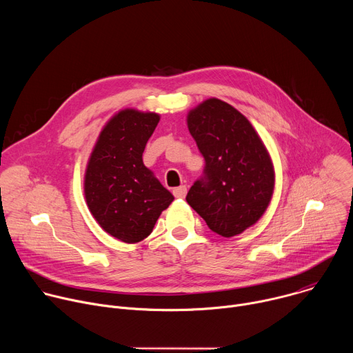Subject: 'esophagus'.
<instances>
[{
	"label": "esophagus",
	"instance_id": "1",
	"mask_svg": "<svg viewBox=\"0 0 353 353\" xmlns=\"http://www.w3.org/2000/svg\"><path fill=\"white\" fill-rule=\"evenodd\" d=\"M185 194H187V187H185V185H180V187H176V188L173 190V195H174L176 198H184Z\"/></svg>",
	"mask_w": 353,
	"mask_h": 353
}]
</instances>
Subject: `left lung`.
<instances>
[{
	"mask_svg": "<svg viewBox=\"0 0 353 353\" xmlns=\"http://www.w3.org/2000/svg\"><path fill=\"white\" fill-rule=\"evenodd\" d=\"M187 125L205 159L204 176L191 185L187 203L212 232L240 234L271 203L275 172L268 150L251 123L216 97L190 110Z\"/></svg>",
	"mask_w": 353,
	"mask_h": 353,
	"instance_id": "1",
	"label": "left lung"
}]
</instances>
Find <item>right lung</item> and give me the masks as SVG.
<instances>
[{
	"label": "right lung",
	"mask_w": 353,
	"mask_h": 353,
	"mask_svg": "<svg viewBox=\"0 0 353 353\" xmlns=\"http://www.w3.org/2000/svg\"><path fill=\"white\" fill-rule=\"evenodd\" d=\"M161 116L124 109L100 131L90 154L83 191L96 222L124 243L148 237L174 199L142 162Z\"/></svg>",
	"instance_id": "add662e5"
}]
</instances>
